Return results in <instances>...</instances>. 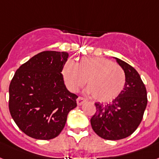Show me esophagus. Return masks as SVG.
I'll return each instance as SVG.
<instances>
[{
	"label": "esophagus",
	"instance_id": "34e87169",
	"mask_svg": "<svg viewBox=\"0 0 159 159\" xmlns=\"http://www.w3.org/2000/svg\"><path fill=\"white\" fill-rule=\"evenodd\" d=\"M85 102H86V99L84 98H82V97H79L76 100L77 105H78V106H81V105L84 104Z\"/></svg>",
	"mask_w": 159,
	"mask_h": 159
}]
</instances>
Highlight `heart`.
Masks as SVG:
<instances>
[{
  "instance_id": "heart-1",
  "label": "heart",
  "mask_w": 159,
  "mask_h": 159,
  "mask_svg": "<svg viewBox=\"0 0 159 159\" xmlns=\"http://www.w3.org/2000/svg\"><path fill=\"white\" fill-rule=\"evenodd\" d=\"M61 74L66 86L74 93L87 80L86 93L100 102L115 100L126 84L124 69L102 57H84L78 64L68 60L61 68Z\"/></svg>"
}]
</instances>
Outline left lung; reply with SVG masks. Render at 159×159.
I'll return each instance as SVG.
<instances>
[{
  "label": "left lung",
  "mask_w": 159,
  "mask_h": 159,
  "mask_svg": "<svg viewBox=\"0 0 159 159\" xmlns=\"http://www.w3.org/2000/svg\"><path fill=\"white\" fill-rule=\"evenodd\" d=\"M116 59L126 75L124 90L108 104L95 103L92 117L94 132L106 140H121L132 135L138 128L147 106V93L138 72L121 59Z\"/></svg>",
  "instance_id": "obj_1"
}]
</instances>
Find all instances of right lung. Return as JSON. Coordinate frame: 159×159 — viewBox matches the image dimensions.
I'll return each mask as SVG.
<instances>
[{
  "instance_id": "add662e5",
  "label": "right lung",
  "mask_w": 159,
  "mask_h": 159,
  "mask_svg": "<svg viewBox=\"0 0 159 159\" xmlns=\"http://www.w3.org/2000/svg\"><path fill=\"white\" fill-rule=\"evenodd\" d=\"M68 53L44 51L16 70L9 89L10 115L19 129L37 140L55 138L68 113L77 106L75 94L64 84L61 68Z\"/></svg>"
}]
</instances>
